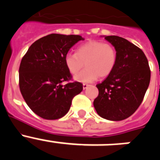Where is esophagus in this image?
Listing matches in <instances>:
<instances>
[{"instance_id": "1", "label": "esophagus", "mask_w": 160, "mask_h": 160, "mask_svg": "<svg viewBox=\"0 0 160 160\" xmlns=\"http://www.w3.org/2000/svg\"><path fill=\"white\" fill-rule=\"evenodd\" d=\"M82 87H83V89H84V90H85V89H87V87H89V85L88 84H86V83H84V84L82 85Z\"/></svg>"}]
</instances>
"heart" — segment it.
I'll list each match as a JSON object with an SVG mask.
<instances>
[{
    "label": "heart",
    "instance_id": "heart-1",
    "mask_svg": "<svg viewBox=\"0 0 160 160\" xmlns=\"http://www.w3.org/2000/svg\"><path fill=\"white\" fill-rule=\"evenodd\" d=\"M117 62V52L113 45L101 41H89L82 44L75 53H67L64 58L66 69L76 74L83 66L86 68L74 77L76 81L89 83L98 77L106 78L114 70Z\"/></svg>",
    "mask_w": 160,
    "mask_h": 160
}]
</instances>
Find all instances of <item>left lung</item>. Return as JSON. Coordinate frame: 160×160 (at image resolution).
<instances>
[{"instance_id": "left-lung-1", "label": "left lung", "mask_w": 160, "mask_h": 160, "mask_svg": "<svg viewBox=\"0 0 160 160\" xmlns=\"http://www.w3.org/2000/svg\"><path fill=\"white\" fill-rule=\"evenodd\" d=\"M104 38L116 49L117 62L112 73L96 85L98 95L94 107L102 118L121 121L140 106L149 86L151 70L142 49L121 37Z\"/></svg>"}]
</instances>
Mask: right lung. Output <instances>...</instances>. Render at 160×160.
<instances>
[{"label": "right lung", "instance_id": "obj_1", "mask_svg": "<svg viewBox=\"0 0 160 160\" xmlns=\"http://www.w3.org/2000/svg\"><path fill=\"white\" fill-rule=\"evenodd\" d=\"M84 40L79 35L52 33L32 44L19 68L21 93L29 108L45 119H58L69 111L73 97L82 92L78 82L71 79L64 63L70 48Z\"/></svg>", "mask_w": 160, "mask_h": 160}]
</instances>
